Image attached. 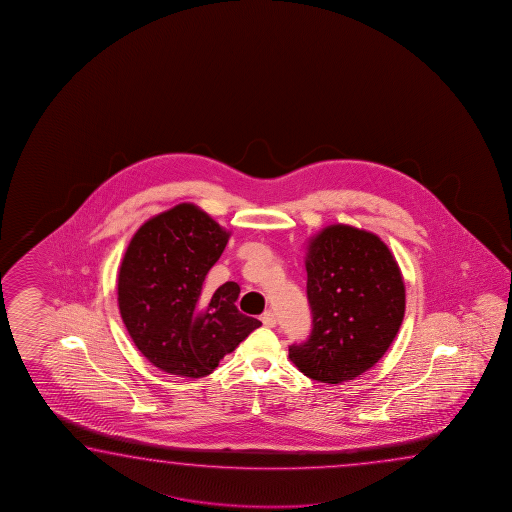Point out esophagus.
Masks as SVG:
<instances>
[{
	"label": "esophagus",
	"instance_id": "1",
	"mask_svg": "<svg viewBox=\"0 0 512 512\" xmlns=\"http://www.w3.org/2000/svg\"><path fill=\"white\" fill-rule=\"evenodd\" d=\"M261 322H263V326H267V328H274L276 326V315L274 313L270 312V310H267V312L261 313Z\"/></svg>",
	"mask_w": 512,
	"mask_h": 512
}]
</instances>
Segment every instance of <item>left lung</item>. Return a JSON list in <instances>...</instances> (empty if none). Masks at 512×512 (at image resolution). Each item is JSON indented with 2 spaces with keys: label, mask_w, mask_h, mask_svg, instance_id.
<instances>
[{
  "label": "left lung",
  "mask_w": 512,
  "mask_h": 512,
  "mask_svg": "<svg viewBox=\"0 0 512 512\" xmlns=\"http://www.w3.org/2000/svg\"><path fill=\"white\" fill-rule=\"evenodd\" d=\"M306 274L312 333L288 356L317 382L355 380L385 355L403 322L398 261L376 234L337 224L310 240Z\"/></svg>",
  "instance_id": "obj_1"
}]
</instances>
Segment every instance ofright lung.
<instances>
[{"label": "right lung", "instance_id": "obj_1", "mask_svg": "<svg viewBox=\"0 0 512 512\" xmlns=\"http://www.w3.org/2000/svg\"><path fill=\"white\" fill-rule=\"evenodd\" d=\"M229 233L208 213L179 204L132 236L118 274V306L130 338L165 373L202 378L260 328L236 308L240 286L202 292Z\"/></svg>", "mask_w": 512, "mask_h": 512}]
</instances>
